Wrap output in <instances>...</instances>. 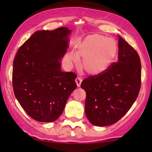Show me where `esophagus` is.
<instances>
[{
	"instance_id": "obj_1",
	"label": "esophagus",
	"mask_w": 152,
	"mask_h": 152,
	"mask_svg": "<svg viewBox=\"0 0 152 152\" xmlns=\"http://www.w3.org/2000/svg\"><path fill=\"white\" fill-rule=\"evenodd\" d=\"M76 81V83L77 84V86L80 87V84H81V82H82V78H80V77H77L75 80Z\"/></svg>"
}]
</instances>
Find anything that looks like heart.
<instances>
[{
  "instance_id": "1",
  "label": "heart",
  "mask_w": 152,
  "mask_h": 152,
  "mask_svg": "<svg viewBox=\"0 0 152 152\" xmlns=\"http://www.w3.org/2000/svg\"><path fill=\"white\" fill-rule=\"evenodd\" d=\"M116 41L101 34L86 36L78 45L76 52L70 51L65 59L69 66L79 65L82 59V68L89 75L101 74L109 68L117 54Z\"/></svg>"
}]
</instances>
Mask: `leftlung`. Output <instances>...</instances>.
<instances>
[{
  "mask_svg": "<svg viewBox=\"0 0 152 152\" xmlns=\"http://www.w3.org/2000/svg\"><path fill=\"white\" fill-rule=\"evenodd\" d=\"M117 62L98 75L82 82L85 91V113L92 125H113L124 116L139 94L141 66L137 51L119 35Z\"/></svg>",
  "mask_w": 152,
  "mask_h": 152,
  "instance_id": "obj_1",
  "label": "left lung"
}]
</instances>
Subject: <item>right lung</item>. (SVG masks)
<instances>
[{
	"label": "right lung",
	"mask_w": 152,
	"mask_h": 152,
	"mask_svg": "<svg viewBox=\"0 0 152 152\" xmlns=\"http://www.w3.org/2000/svg\"><path fill=\"white\" fill-rule=\"evenodd\" d=\"M71 30L37 31L19 48L13 61L12 87L27 115L39 122L56 121L76 88L73 72L61 71Z\"/></svg>",
	"instance_id": "right-lung-1"
}]
</instances>
